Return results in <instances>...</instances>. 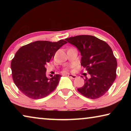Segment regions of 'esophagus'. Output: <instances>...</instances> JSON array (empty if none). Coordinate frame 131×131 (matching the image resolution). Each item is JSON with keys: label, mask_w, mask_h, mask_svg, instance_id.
Returning <instances> with one entry per match:
<instances>
[{"label": "esophagus", "mask_w": 131, "mask_h": 131, "mask_svg": "<svg viewBox=\"0 0 131 131\" xmlns=\"http://www.w3.org/2000/svg\"><path fill=\"white\" fill-rule=\"evenodd\" d=\"M68 77H69V78L72 79H76L77 76H76V75H74V74H68Z\"/></svg>", "instance_id": "1"}]
</instances>
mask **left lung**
Wrapping results in <instances>:
<instances>
[{
    "mask_svg": "<svg viewBox=\"0 0 131 131\" xmlns=\"http://www.w3.org/2000/svg\"><path fill=\"white\" fill-rule=\"evenodd\" d=\"M65 40L80 52L81 65L90 74L89 78L85 76L84 85L77 88L78 91L89 99L102 96L116 78L117 62L112 48L105 41L91 35H79Z\"/></svg>",
    "mask_w": 131,
    "mask_h": 131,
    "instance_id": "left-lung-1",
    "label": "left lung"
}]
</instances>
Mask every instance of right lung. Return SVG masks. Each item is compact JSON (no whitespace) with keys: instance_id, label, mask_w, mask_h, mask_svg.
Here are the masks:
<instances>
[{"instance_id":"1","label":"right lung","mask_w":131,"mask_h":131,"mask_svg":"<svg viewBox=\"0 0 131 131\" xmlns=\"http://www.w3.org/2000/svg\"><path fill=\"white\" fill-rule=\"evenodd\" d=\"M65 40L57 42L36 41L21 47L11 63L13 81L18 88L33 99L48 96L57 88L61 77H46V64L54 58L55 52Z\"/></svg>"}]
</instances>
